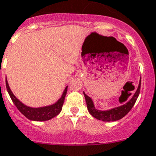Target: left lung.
I'll return each mask as SVG.
<instances>
[{
    "label": "left lung",
    "instance_id": "1",
    "mask_svg": "<svg viewBox=\"0 0 156 156\" xmlns=\"http://www.w3.org/2000/svg\"><path fill=\"white\" fill-rule=\"evenodd\" d=\"M140 85L141 78L136 91V93L133 96V98H131V100L129 101L126 104L106 111H101L96 109L94 105L92 99L89 96H87L84 93V96L85 98H86V105H87L88 111L94 117L98 119V120H102V121H115V120H120V119L123 118L125 115L129 113V112L132 109V108H133L136 101V99L138 98L139 94H140Z\"/></svg>",
    "mask_w": 156,
    "mask_h": 156
}]
</instances>
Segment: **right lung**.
I'll list each match as a JSON object with an SVG mask.
<instances>
[{
	"label": "right lung",
	"mask_w": 156,
	"mask_h": 156,
	"mask_svg": "<svg viewBox=\"0 0 156 156\" xmlns=\"http://www.w3.org/2000/svg\"><path fill=\"white\" fill-rule=\"evenodd\" d=\"M5 83H6V88H7L9 96L11 98L12 102L18 108V110L21 112L23 116H25L27 119L31 120H36V121H44V120H51L61 112L68 87V86H66L65 88L61 98H59L58 101L55 104L49 105V106L41 107V108H31V107H27L24 105L23 103L20 102L17 98L14 96V94H12V92L9 88L7 79L5 81Z\"/></svg>",
	"instance_id": "obj_1"
}]
</instances>
